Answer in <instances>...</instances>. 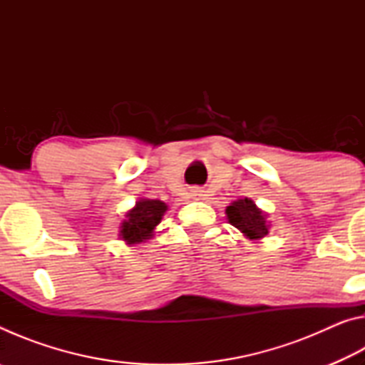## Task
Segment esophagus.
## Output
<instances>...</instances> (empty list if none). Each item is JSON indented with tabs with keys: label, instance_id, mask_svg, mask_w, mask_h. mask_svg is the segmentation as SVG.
<instances>
[{
	"label": "esophagus",
	"instance_id": "obj_1",
	"mask_svg": "<svg viewBox=\"0 0 365 365\" xmlns=\"http://www.w3.org/2000/svg\"><path fill=\"white\" fill-rule=\"evenodd\" d=\"M201 193H202L201 190H195V191H193V196H201Z\"/></svg>",
	"mask_w": 365,
	"mask_h": 365
}]
</instances>
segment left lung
<instances>
[{
	"label": "left lung",
	"instance_id": "8db88e82",
	"mask_svg": "<svg viewBox=\"0 0 365 365\" xmlns=\"http://www.w3.org/2000/svg\"><path fill=\"white\" fill-rule=\"evenodd\" d=\"M227 219L251 240H259L269 233V225L265 224V214L257 209L248 197L233 201L232 206L225 209Z\"/></svg>",
	"mask_w": 365,
	"mask_h": 365
}]
</instances>
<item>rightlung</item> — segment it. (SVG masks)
<instances>
[{"label":"right lung","instance_id":"1","mask_svg":"<svg viewBox=\"0 0 365 365\" xmlns=\"http://www.w3.org/2000/svg\"><path fill=\"white\" fill-rule=\"evenodd\" d=\"M168 211L165 202L158 200H141L137 202L127 219L120 225V237L127 243H140L151 237L153 228L156 227L164 212Z\"/></svg>","mask_w":365,"mask_h":365}]
</instances>
